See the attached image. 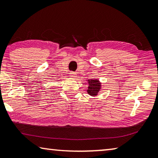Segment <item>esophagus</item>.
<instances>
[{
  "label": "esophagus",
  "mask_w": 158,
  "mask_h": 158,
  "mask_svg": "<svg viewBox=\"0 0 158 158\" xmlns=\"http://www.w3.org/2000/svg\"><path fill=\"white\" fill-rule=\"evenodd\" d=\"M77 75V74L75 73H74V72H71L70 73H69V76L71 77H75Z\"/></svg>",
  "instance_id": "34e87169"
}]
</instances>
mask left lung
Returning a JSON list of instances; mask_svg holds the SVG:
<instances>
[{
	"instance_id": "1",
	"label": "left lung",
	"mask_w": 158,
	"mask_h": 158,
	"mask_svg": "<svg viewBox=\"0 0 158 158\" xmlns=\"http://www.w3.org/2000/svg\"><path fill=\"white\" fill-rule=\"evenodd\" d=\"M89 89H88V93L90 95H96L100 89L101 85L97 79L89 80Z\"/></svg>"
}]
</instances>
